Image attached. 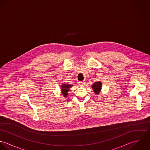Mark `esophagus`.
<instances>
[{
    "mask_svg": "<svg viewBox=\"0 0 150 150\" xmlns=\"http://www.w3.org/2000/svg\"><path fill=\"white\" fill-rule=\"evenodd\" d=\"M79 85L80 86H83L85 85V82L84 81H80L79 82Z\"/></svg>",
    "mask_w": 150,
    "mask_h": 150,
    "instance_id": "esophagus-1",
    "label": "esophagus"
}]
</instances>
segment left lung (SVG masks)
Segmentation results:
<instances>
[{"label":"left lung","mask_w":150,"mask_h":150,"mask_svg":"<svg viewBox=\"0 0 150 150\" xmlns=\"http://www.w3.org/2000/svg\"><path fill=\"white\" fill-rule=\"evenodd\" d=\"M92 86V88L93 89L95 93L96 94H98L99 93L100 91L101 90L102 83L100 81L96 82V83H95Z\"/></svg>","instance_id":"1"}]
</instances>
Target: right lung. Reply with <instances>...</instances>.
Wrapping results in <instances>:
<instances>
[{"label": "right lung", "instance_id": "add662e5", "mask_svg": "<svg viewBox=\"0 0 150 150\" xmlns=\"http://www.w3.org/2000/svg\"><path fill=\"white\" fill-rule=\"evenodd\" d=\"M62 86V93H63L64 97H66V96L67 95V92L69 91V88L71 86L69 84H63Z\"/></svg>", "mask_w": 150, "mask_h": 150}]
</instances>
